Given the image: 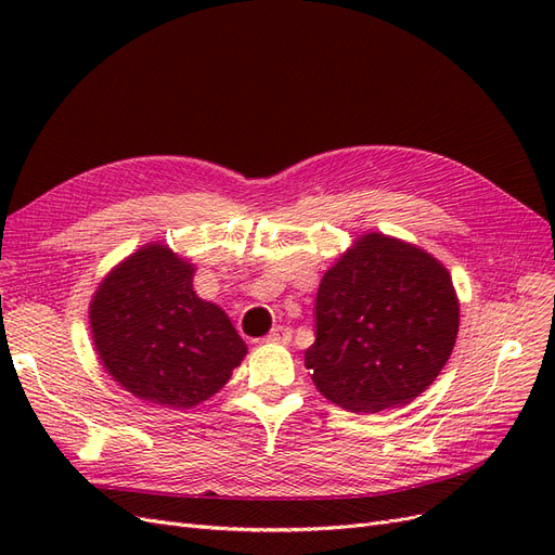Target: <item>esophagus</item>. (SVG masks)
I'll use <instances>...</instances> for the list:
<instances>
[{
  "instance_id": "obj_1",
  "label": "esophagus",
  "mask_w": 555,
  "mask_h": 555,
  "mask_svg": "<svg viewBox=\"0 0 555 555\" xmlns=\"http://www.w3.org/2000/svg\"><path fill=\"white\" fill-rule=\"evenodd\" d=\"M266 343L289 345V343H292V328H287V326H275L271 333L266 335Z\"/></svg>"
}]
</instances>
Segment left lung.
<instances>
[{"label": "left lung", "mask_w": 555, "mask_h": 555, "mask_svg": "<svg viewBox=\"0 0 555 555\" xmlns=\"http://www.w3.org/2000/svg\"><path fill=\"white\" fill-rule=\"evenodd\" d=\"M314 319L306 367L319 393L347 412L375 414L408 405L440 375L461 304L444 263L371 231L324 273Z\"/></svg>", "instance_id": "8db88e82"}]
</instances>
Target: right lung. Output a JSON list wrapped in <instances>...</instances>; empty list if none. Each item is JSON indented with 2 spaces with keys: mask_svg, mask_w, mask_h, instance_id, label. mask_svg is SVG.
I'll list each match as a JSON object with an SVG mask.
<instances>
[{
  "mask_svg": "<svg viewBox=\"0 0 555 555\" xmlns=\"http://www.w3.org/2000/svg\"><path fill=\"white\" fill-rule=\"evenodd\" d=\"M194 263L147 243L99 282L92 343L104 371L143 402L190 410L215 396L247 345L227 312L194 292Z\"/></svg>",
  "mask_w": 555,
  "mask_h": 555,
  "instance_id": "obj_1",
  "label": "right lung"
}]
</instances>
